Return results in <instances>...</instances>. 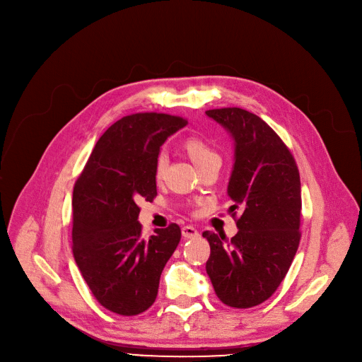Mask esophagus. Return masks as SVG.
Masks as SVG:
<instances>
[{
  "instance_id": "esophagus-1",
  "label": "esophagus",
  "mask_w": 362,
  "mask_h": 362,
  "mask_svg": "<svg viewBox=\"0 0 362 362\" xmlns=\"http://www.w3.org/2000/svg\"><path fill=\"white\" fill-rule=\"evenodd\" d=\"M182 235L186 239H191V238L199 236V232L195 229L194 226H185V227H182Z\"/></svg>"
}]
</instances>
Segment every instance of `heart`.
<instances>
[{"label":"heart","mask_w":362,"mask_h":362,"mask_svg":"<svg viewBox=\"0 0 362 362\" xmlns=\"http://www.w3.org/2000/svg\"><path fill=\"white\" fill-rule=\"evenodd\" d=\"M185 149L187 152L189 158H191L194 161V164L199 168L201 165H204L205 163H208L210 160H214V158H220L217 152L208 145L205 141L202 139H198V138H191L187 139L185 142ZM164 165H165V157L164 154H160L158 158H157V163H156V175L157 177L161 176L163 170H164Z\"/></svg>","instance_id":"1"}]
</instances>
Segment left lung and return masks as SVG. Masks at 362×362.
<instances>
[{
	"label": "left lung",
	"instance_id": "1",
	"mask_svg": "<svg viewBox=\"0 0 362 362\" xmlns=\"http://www.w3.org/2000/svg\"><path fill=\"white\" fill-rule=\"evenodd\" d=\"M235 145L227 195L242 214L239 232L226 243L213 232L202 236L211 254L205 270L218 299L233 308L267 300L286 276L299 246L300 179L296 163L277 133L242 108L208 110Z\"/></svg>",
	"mask_w": 362,
	"mask_h": 362
}]
</instances>
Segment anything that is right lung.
I'll use <instances>...</instances> for the list:
<instances>
[{
    "label": "right lung",
    "mask_w": 362,
    "mask_h": 362,
    "mask_svg": "<svg viewBox=\"0 0 362 362\" xmlns=\"http://www.w3.org/2000/svg\"><path fill=\"white\" fill-rule=\"evenodd\" d=\"M187 122L138 112L98 139L73 189V255L93 296L111 313L136 315L154 303L165 262L180 242L170 224L144 239L138 202L157 195L161 145Z\"/></svg>",
    "instance_id": "obj_1"
}]
</instances>
